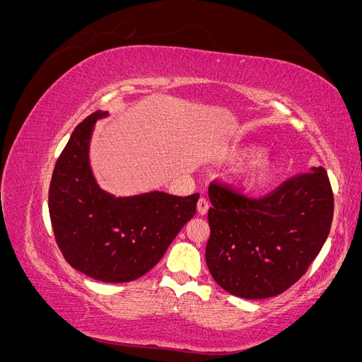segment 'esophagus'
Wrapping results in <instances>:
<instances>
[{"label": "esophagus", "instance_id": "34e87169", "mask_svg": "<svg viewBox=\"0 0 362 362\" xmlns=\"http://www.w3.org/2000/svg\"><path fill=\"white\" fill-rule=\"evenodd\" d=\"M208 208H210V204H208V201H206L205 198H201V199L198 201V213H199L201 216H204V214H206Z\"/></svg>", "mask_w": 362, "mask_h": 362}]
</instances>
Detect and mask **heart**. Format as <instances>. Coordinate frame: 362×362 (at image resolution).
I'll return each instance as SVG.
<instances>
[{"instance_id":"1","label":"heart","mask_w":362,"mask_h":362,"mask_svg":"<svg viewBox=\"0 0 362 362\" xmlns=\"http://www.w3.org/2000/svg\"><path fill=\"white\" fill-rule=\"evenodd\" d=\"M266 149L259 145H249L245 148H240L233 151L229 154V160L233 161H246V160H255L264 156ZM278 170V163L272 158L259 160L255 164H252L249 169H246L240 175V185L246 192H255L264 187L269 181L273 178V175Z\"/></svg>"}]
</instances>
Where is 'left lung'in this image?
Listing matches in <instances>:
<instances>
[{
    "label": "left lung",
    "mask_w": 362,
    "mask_h": 362,
    "mask_svg": "<svg viewBox=\"0 0 362 362\" xmlns=\"http://www.w3.org/2000/svg\"><path fill=\"white\" fill-rule=\"evenodd\" d=\"M206 266L214 281L243 299H267L298 282L331 231L334 193L323 168L294 175L261 198L229 184L208 187Z\"/></svg>",
    "instance_id": "obj_1"
}]
</instances>
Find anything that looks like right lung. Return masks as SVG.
Masks as SVG:
<instances>
[{"label": "right lung", "instance_id": "obj_1", "mask_svg": "<svg viewBox=\"0 0 362 362\" xmlns=\"http://www.w3.org/2000/svg\"><path fill=\"white\" fill-rule=\"evenodd\" d=\"M95 112L76 125L56 163L48 206L54 237L69 264L103 282H129L154 267L196 213L199 194L151 192L115 198L89 166Z\"/></svg>", "mask_w": 362, "mask_h": 362}]
</instances>
